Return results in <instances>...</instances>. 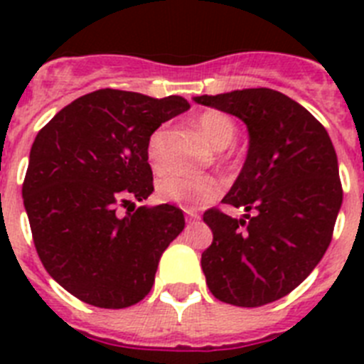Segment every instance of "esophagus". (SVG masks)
<instances>
[{
	"instance_id": "esophagus-1",
	"label": "esophagus",
	"mask_w": 364,
	"mask_h": 364,
	"mask_svg": "<svg viewBox=\"0 0 364 364\" xmlns=\"http://www.w3.org/2000/svg\"><path fill=\"white\" fill-rule=\"evenodd\" d=\"M186 215H188L189 222H195V220H198V218H200V215L195 213V211H186Z\"/></svg>"
}]
</instances>
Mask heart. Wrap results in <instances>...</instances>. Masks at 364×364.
Instances as JSON below:
<instances>
[{
	"mask_svg": "<svg viewBox=\"0 0 364 364\" xmlns=\"http://www.w3.org/2000/svg\"><path fill=\"white\" fill-rule=\"evenodd\" d=\"M197 129L215 149H226L237 138V125L228 114L220 111H205L195 118ZM164 136L166 129L159 127L147 140V162L153 171L164 169ZM224 189L222 180L215 175H186V173H167L159 180V197L188 210H197L208 202L215 200Z\"/></svg>",
	"mask_w": 364,
	"mask_h": 364,
	"instance_id": "obj_1",
	"label": "heart"
}]
</instances>
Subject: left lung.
<instances>
[{
	"label": "left lung",
	"instance_id": "obj_1",
	"mask_svg": "<svg viewBox=\"0 0 364 364\" xmlns=\"http://www.w3.org/2000/svg\"><path fill=\"white\" fill-rule=\"evenodd\" d=\"M193 100L240 118L250 134L246 162L222 198L246 213H204L213 231L200 260L205 282L218 301L262 306L295 290L330 246L343 204L336 149L311 112L273 89Z\"/></svg>",
	"mask_w": 364,
	"mask_h": 364
}]
</instances>
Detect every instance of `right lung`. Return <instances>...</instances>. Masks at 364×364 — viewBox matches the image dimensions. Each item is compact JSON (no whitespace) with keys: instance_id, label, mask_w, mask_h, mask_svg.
Returning <instances> with one entry per match:
<instances>
[{"instance_id":"1","label":"right lung","mask_w":364,"mask_h":364,"mask_svg":"<svg viewBox=\"0 0 364 364\" xmlns=\"http://www.w3.org/2000/svg\"><path fill=\"white\" fill-rule=\"evenodd\" d=\"M189 109L182 96L100 89L38 133L23 182L34 246L50 277L80 301L127 308L149 294L166 247L184 230L171 204L134 210L153 193L147 140ZM134 213L117 215L118 205Z\"/></svg>"}]
</instances>
